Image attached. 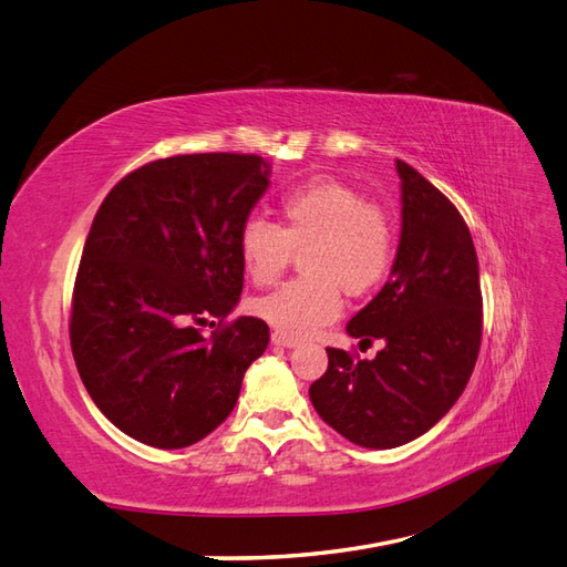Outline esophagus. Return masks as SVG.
Masks as SVG:
<instances>
[{
    "mask_svg": "<svg viewBox=\"0 0 567 567\" xmlns=\"http://www.w3.org/2000/svg\"><path fill=\"white\" fill-rule=\"evenodd\" d=\"M271 342H274V346H279V348H298L300 346L298 338H290V336L281 333V331H274L271 333Z\"/></svg>",
    "mask_w": 567,
    "mask_h": 567,
    "instance_id": "1",
    "label": "esophagus"
}]
</instances>
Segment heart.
Listing matches in <instances>:
<instances>
[{"instance_id":"b5f03b06","label":"heart","mask_w":567,"mask_h":567,"mask_svg":"<svg viewBox=\"0 0 567 567\" xmlns=\"http://www.w3.org/2000/svg\"><path fill=\"white\" fill-rule=\"evenodd\" d=\"M279 227L248 219L238 231V257L255 286H271L302 255L307 277L252 300V312L274 329L305 338L340 315V290L352 298L373 293L394 257L390 217L352 186L312 179L279 200Z\"/></svg>"}]
</instances>
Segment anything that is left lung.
Segmentation results:
<instances>
[{"label": "left lung", "instance_id": "obj_1", "mask_svg": "<svg viewBox=\"0 0 567 567\" xmlns=\"http://www.w3.org/2000/svg\"><path fill=\"white\" fill-rule=\"evenodd\" d=\"M402 231L390 279L348 333L383 340L373 359L329 348V369L310 388L317 414L367 450L416 440L466 388L483 336L477 255L450 198L414 167L394 161Z\"/></svg>", "mask_w": 567, "mask_h": 567}]
</instances>
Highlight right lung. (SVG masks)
I'll return each mask as SVG.
<instances>
[{
  "mask_svg": "<svg viewBox=\"0 0 567 567\" xmlns=\"http://www.w3.org/2000/svg\"><path fill=\"white\" fill-rule=\"evenodd\" d=\"M271 165L244 153L153 161L120 179L92 221L73 290L71 348L90 398L148 447L210 435L269 342L262 319L225 321L241 300L238 231Z\"/></svg>",
  "mask_w": 567,
  "mask_h": 567,
  "instance_id": "obj_1",
  "label": "right lung"
}]
</instances>
